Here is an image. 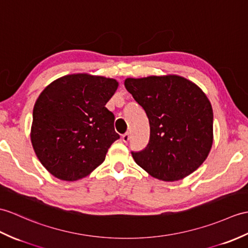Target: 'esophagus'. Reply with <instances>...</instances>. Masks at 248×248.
Here are the masks:
<instances>
[{
  "label": "esophagus",
  "instance_id": "1",
  "mask_svg": "<svg viewBox=\"0 0 248 248\" xmlns=\"http://www.w3.org/2000/svg\"><path fill=\"white\" fill-rule=\"evenodd\" d=\"M130 140V134L129 133H124L123 135V141L124 142H128Z\"/></svg>",
  "mask_w": 248,
  "mask_h": 248
}]
</instances>
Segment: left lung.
I'll list each match as a JSON object with an SVG mask.
<instances>
[{
	"label": "left lung",
	"instance_id": "obj_1",
	"mask_svg": "<svg viewBox=\"0 0 248 248\" xmlns=\"http://www.w3.org/2000/svg\"><path fill=\"white\" fill-rule=\"evenodd\" d=\"M124 86L145 110L150 124L147 147L131 152L136 164L165 182L191 174L212 146L214 113L203 91L175 75L128 78Z\"/></svg>",
	"mask_w": 248,
	"mask_h": 248
}]
</instances>
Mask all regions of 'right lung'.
Segmentation results:
<instances>
[{"mask_svg": "<svg viewBox=\"0 0 248 248\" xmlns=\"http://www.w3.org/2000/svg\"><path fill=\"white\" fill-rule=\"evenodd\" d=\"M118 82L74 74L55 80L33 107L31 143L41 164L62 181L89 175L103 163L112 143L114 114L106 108Z\"/></svg>", "mask_w": 248, "mask_h": 248, "instance_id": "add662e5", "label": "right lung"}]
</instances>
